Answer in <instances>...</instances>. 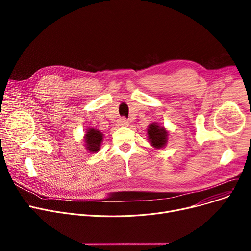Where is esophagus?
<instances>
[{
	"instance_id": "obj_1",
	"label": "esophagus",
	"mask_w": 251,
	"mask_h": 251,
	"mask_svg": "<svg viewBox=\"0 0 251 251\" xmlns=\"http://www.w3.org/2000/svg\"><path fill=\"white\" fill-rule=\"evenodd\" d=\"M118 124L120 125V126H128L129 125V122H128V120L126 118H124V117H122V118H120L118 120Z\"/></svg>"
}]
</instances>
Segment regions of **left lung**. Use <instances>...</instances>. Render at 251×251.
I'll return each instance as SVG.
<instances>
[{
    "instance_id": "left-lung-1",
    "label": "left lung",
    "mask_w": 251,
    "mask_h": 251,
    "mask_svg": "<svg viewBox=\"0 0 251 251\" xmlns=\"http://www.w3.org/2000/svg\"><path fill=\"white\" fill-rule=\"evenodd\" d=\"M148 134L151 144L153 148L161 149L166 146L168 133L164 127H160L156 123H152L149 126Z\"/></svg>"
}]
</instances>
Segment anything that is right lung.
<instances>
[{
    "label": "right lung",
    "instance_id": "right-lung-1",
    "mask_svg": "<svg viewBox=\"0 0 251 251\" xmlns=\"http://www.w3.org/2000/svg\"><path fill=\"white\" fill-rule=\"evenodd\" d=\"M84 138L86 142V149L90 152H97L100 150V142L102 140V134L99 130H96V129L87 130Z\"/></svg>",
    "mask_w": 251,
    "mask_h": 251
}]
</instances>
